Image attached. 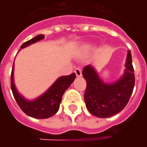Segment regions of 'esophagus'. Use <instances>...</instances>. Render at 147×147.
Listing matches in <instances>:
<instances>
[{
  "instance_id": "esophagus-1",
  "label": "esophagus",
  "mask_w": 147,
  "mask_h": 147,
  "mask_svg": "<svg viewBox=\"0 0 147 147\" xmlns=\"http://www.w3.org/2000/svg\"><path fill=\"white\" fill-rule=\"evenodd\" d=\"M75 73H76L77 77L82 76V70H81V68H80V67L76 68V69H75Z\"/></svg>"
}]
</instances>
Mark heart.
Here are the masks:
<instances>
[{"mask_svg": "<svg viewBox=\"0 0 147 147\" xmlns=\"http://www.w3.org/2000/svg\"><path fill=\"white\" fill-rule=\"evenodd\" d=\"M90 49H91V47H90V45H85L83 46V50L84 52L90 51Z\"/></svg>", "mask_w": 147, "mask_h": 147, "instance_id": "1", "label": "heart"}]
</instances>
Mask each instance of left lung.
Here are the masks:
<instances>
[{"mask_svg": "<svg viewBox=\"0 0 147 147\" xmlns=\"http://www.w3.org/2000/svg\"><path fill=\"white\" fill-rule=\"evenodd\" d=\"M86 88L84 100L88 111L101 118L110 117L123 110L129 101L135 86L131 54L128 50L123 76L113 83H105L91 65L83 70Z\"/></svg>", "mask_w": 147, "mask_h": 147, "instance_id": "obj_1", "label": "left lung"}]
</instances>
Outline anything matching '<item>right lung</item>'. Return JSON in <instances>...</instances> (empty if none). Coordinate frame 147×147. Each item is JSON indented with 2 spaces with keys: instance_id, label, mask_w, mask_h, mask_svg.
Wrapping results in <instances>:
<instances>
[{
  "instance_id": "1",
  "label": "right lung",
  "mask_w": 147,
  "mask_h": 147,
  "mask_svg": "<svg viewBox=\"0 0 147 147\" xmlns=\"http://www.w3.org/2000/svg\"><path fill=\"white\" fill-rule=\"evenodd\" d=\"M43 38L44 35L39 34L29 41L24 42L21 45L20 49L25 48ZM13 70L14 64L11 73V88L15 99L23 112L28 116L37 119L49 118L57 113L60 108L62 96L76 79L75 73L60 77L43 94L33 101H28L24 98L16 90L13 81Z\"/></svg>"
}]
</instances>
